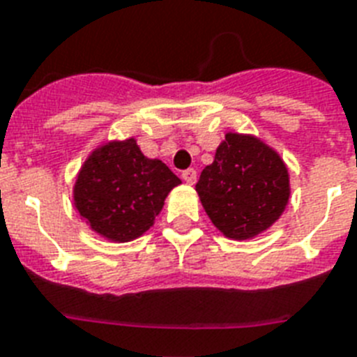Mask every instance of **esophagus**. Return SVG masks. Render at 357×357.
<instances>
[{
  "label": "esophagus",
  "instance_id": "esophagus-1",
  "mask_svg": "<svg viewBox=\"0 0 357 357\" xmlns=\"http://www.w3.org/2000/svg\"><path fill=\"white\" fill-rule=\"evenodd\" d=\"M182 178H184L185 184H195V182H197V172H195V169H185V172H182Z\"/></svg>",
  "mask_w": 357,
  "mask_h": 357
}]
</instances>
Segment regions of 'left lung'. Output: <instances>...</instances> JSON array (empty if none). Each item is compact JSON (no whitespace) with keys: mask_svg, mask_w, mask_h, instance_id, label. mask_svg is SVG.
<instances>
[{"mask_svg":"<svg viewBox=\"0 0 357 357\" xmlns=\"http://www.w3.org/2000/svg\"><path fill=\"white\" fill-rule=\"evenodd\" d=\"M206 213L231 238L261 234L288 204V172L261 140L228 132L195 185Z\"/></svg>","mask_w":357,"mask_h":357,"instance_id":"1","label":"left lung"}]
</instances>
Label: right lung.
Instances as JSON below:
<instances>
[{"label":"right lung","mask_w":357,"mask_h":357,"mask_svg":"<svg viewBox=\"0 0 357 357\" xmlns=\"http://www.w3.org/2000/svg\"><path fill=\"white\" fill-rule=\"evenodd\" d=\"M178 184L164 162L144 157L129 138L105 144L87 158L75 185V204L94 231L126 243L153 226Z\"/></svg>","instance_id":"add662e5"}]
</instances>
